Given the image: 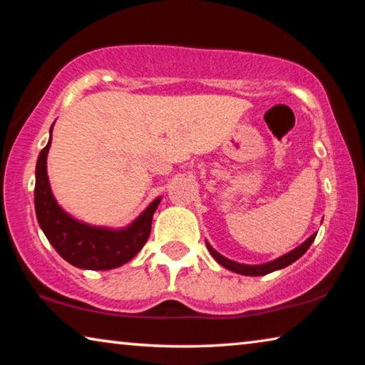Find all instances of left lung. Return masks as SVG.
Returning <instances> with one entry per match:
<instances>
[{
  "label": "left lung",
  "instance_id": "1",
  "mask_svg": "<svg viewBox=\"0 0 365 365\" xmlns=\"http://www.w3.org/2000/svg\"><path fill=\"white\" fill-rule=\"evenodd\" d=\"M316 235L314 233L309 237L304 243H301L298 248H294L293 251L287 252V255H283L280 257L274 259V261L270 262H265V264H257V265H250V264H240V262H235L230 261V259L224 257L222 255H219L217 251H215L211 245L206 242L207 246V251L211 252L212 257L217 261L222 267H225L228 270L235 272V274H242V275H250V277H259V275H265V274H270V272H275V270H280L283 267H287V265L293 264L294 261H298V259L304 255V252L309 250V246L312 245L314 240H316Z\"/></svg>",
  "mask_w": 365,
  "mask_h": 365
}]
</instances>
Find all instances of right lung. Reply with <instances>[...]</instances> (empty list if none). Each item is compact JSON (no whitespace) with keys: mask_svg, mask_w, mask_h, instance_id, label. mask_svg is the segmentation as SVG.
<instances>
[{"mask_svg":"<svg viewBox=\"0 0 365 365\" xmlns=\"http://www.w3.org/2000/svg\"><path fill=\"white\" fill-rule=\"evenodd\" d=\"M54 125V123H53ZM53 125L48 145L43 148L35 169V212L43 233L58 255L78 269L110 270L120 267L138 255L151 233L153 214L160 202L156 197L130 225L108 228L73 219L58 205L46 172Z\"/></svg>","mask_w":365,"mask_h":365,"instance_id":"obj_1","label":"right lung"}]
</instances>
